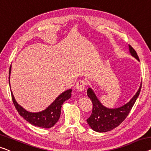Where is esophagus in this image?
I'll return each mask as SVG.
<instances>
[{
    "label": "esophagus",
    "mask_w": 151,
    "mask_h": 151,
    "mask_svg": "<svg viewBox=\"0 0 151 151\" xmlns=\"http://www.w3.org/2000/svg\"><path fill=\"white\" fill-rule=\"evenodd\" d=\"M85 85H86V82L84 80H80L76 83L75 87L78 91H83L85 88Z\"/></svg>",
    "instance_id": "esophagus-1"
}]
</instances>
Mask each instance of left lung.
<instances>
[{"label": "left lung", "instance_id": "obj_1", "mask_svg": "<svg viewBox=\"0 0 151 151\" xmlns=\"http://www.w3.org/2000/svg\"><path fill=\"white\" fill-rule=\"evenodd\" d=\"M129 53L140 62L136 51L129 45ZM142 83L136 94L131 100L124 105L115 109H109L104 106L94 93L91 87L87 89V96L93 104L91 116L87 119V122L93 131L97 132H106L111 131L117 127L127 117L140 93Z\"/></svg>", "mask_w": 151, "mask_h": 151}]
</instances>
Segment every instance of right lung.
Segmentation results:
<instances>
[{
    "instance_id": "add662e5",
    "label": "right lung",
    "mask_w": 151,
    "mask_h": 151,
    "mask_svg": "<svg viewBox=\"0 0 151 151\" xmlns=\"http://www.w3.org/2000/svg\"><path fill=\"white\" fill-rule=\"evenodd\" d=\"M11 72V65L9 69V82L10 85V75ZM11 91V95H12V99L13 104H14L17 111L19 114L23 117L26 121H28L35 126L37 127H42V128H50L58 122L60 117V114H61V108L65 101L70 98L72 89H68L66 91L58 96L55 100L48 107L43 111L32 112L26 111L24 109L22 106H20L17 101L15 100L14 96H13L12 91Z\"/></svg>"
}]
</instances>
